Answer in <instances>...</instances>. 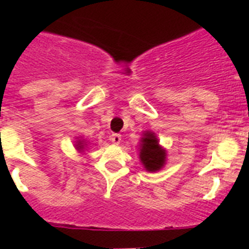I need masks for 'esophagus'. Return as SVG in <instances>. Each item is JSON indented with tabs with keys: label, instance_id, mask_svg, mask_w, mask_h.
I'll return each instance as SVG.
<instances>
[{
	"label": "esophagus",
	"instance_id": "esophagus-1",
	"mask_svg": "<svg viewBox=\"0 0 249 249\" xmlns=\"http://www.w3.org/2000/svg\"><path fill=\"white\" fill-rule=\"evenodd\" d=\"M121 140H122V137H121L120 133H113V135L111 136V141L114 144H120Z\"/></svg>",
	"mask_w": 249,
	"mask_h": 249
}]
</instances>
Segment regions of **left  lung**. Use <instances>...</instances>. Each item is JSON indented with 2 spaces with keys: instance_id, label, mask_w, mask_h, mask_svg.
<instances>
[{
  "instance_id": "obj_1",
  "label": "left lung",
  "mask_w": 249,
  "mask_h": 249,
  "mask_svg": "<svg viewBox=\"0 0 249 249\" xmlns=\"http://www.w3.org/2000/svg\"><path fill=\"white\" fill-rule=\"evenodd\" d=\"M138 156L147 172H157L167 162V151L160 144V140L153 131L142 133L138 147Z\"/></svg>"
}]
</instances>
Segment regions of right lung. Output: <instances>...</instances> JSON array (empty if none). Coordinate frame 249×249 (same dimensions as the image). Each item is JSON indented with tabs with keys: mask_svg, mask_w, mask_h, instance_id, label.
<instances>
[{
	"mask_svg": "<svg viewBox=\"0 0 249 249\" xmlns=\"http://www.w3.org/2000/svg\"><path fill=\"white\" fill-rule=\"evenodd\" d=\"M74 142H76L74 147H76V149L80 152V153H83V152L86 151V148L89 147V141L86 140V138L78 137L77 138V141H74Z\"/></svg>",
	"mask_w": 249,
	"mask_h": 249,
	"instance_id": "add662e5",
	"label": "right lung"
}]
</instances>
